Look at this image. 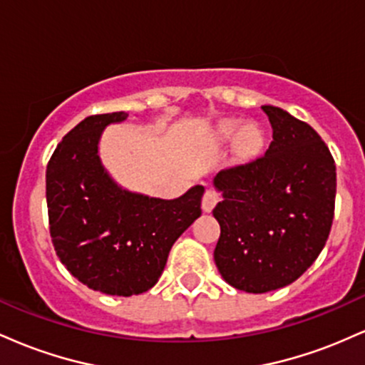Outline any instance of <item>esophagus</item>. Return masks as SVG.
Instances as JSON below:
<instances>
[{
  "label": "esophagus",
  "mask_w": 365,
  "mask_h": 365,
  "mask_svg": "<svg viewBox=\"0 0 365 365\" xmlns=\"http://www.w3.org/2000/svg\"><path fill=\"white\" fill-rule=\"evenodd\" d=\"M220 194H217L216 190H212V188H207L206 192H204V197H202V211L204 212H211L212 209L217 202H220Z\"/></svg>",
  "instance_id": "obj_1"
}]
</instances>
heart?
Here are the masks:
<instances>
[{
  "mask_svg": "<svg viewBox=\"0 0 365 365\" xmlns=\"http://www.w3.org/2000/svg\"><path fill=\"white\" fill-rule=\"evenodd\" d=\"M217 139L221 142H235L242 156H254L261 150L264 137L261 130L254 125H244L240 121H226L217 128Z\"/></svg>",
  "mask_w": 365,
  "mask_h": 365,
  "instance_id": "1",
  "label": "heart"
}]
</instances>
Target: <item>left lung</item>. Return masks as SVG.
<instances>
[{
  "label": "left lung",
  "instance_id": "1",
  "mask_svg": "<svg viewBox=\"0 0 365 365\" xmlns=\"http://www.w3.org/2000/svg\"><path fill=\"white\" fill-rule=\"evenodd\" d=\"M262 110L273 128L269 149L212 180L221 194L215 262L226 283L249 293L278 290L311 267L336 195V166L316 130L282 108Z\"/></svg>",
  "mask_w": 365,
  "mask_h": 365
}]
</instances>
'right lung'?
<instances>
[{
	"label": "right lung",
	"instance_id": "right-lung-1",
	"mask_svg": "<svg viewBox=\"0 0 365 365\" xmlns=\"http://www.w3.org/2000/svg\"><path fill=\"white\" fill-rule=\"evenodd\" d=\"M116 111L87 116L54 149L46 170L49 232L63 266L106 295L130 297L158 283L177 238L200 216L202 185L177 199L123 188L103 166L104 128L127 120Z\"/></svg>",
	"mask_w": 365,
	"mask_h": 365
}]
</instances>
